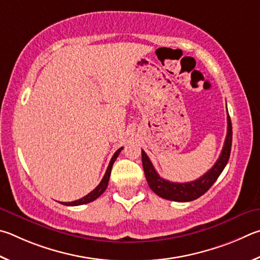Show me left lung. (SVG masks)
<instances>
[{
    "mask_svg": "<svg viewBox=\"0 0 260 260\" xmlns=\"http://www.w3.org/2000/svg\"><path fill=\"white\" fill-rule=\"evenodd\" d=\"M232 135H233V131H232L231 117L230 115H227V135L219 158H218L210 170L206 172L202 177H200L199 179L189 181V183H171L169 180L161 178L156 170L154 169L147 154L142 151L144 172L148 186L158 197L166 200H170V201L188 202L202 197L213 185L218 177L220 176L227 162H229L232 148Z\"/></svg>",
    "mask_w": 260,
    "mask_h": 260,
    "instance_id": "1",
    "label": "left lung"
}]
</instances>
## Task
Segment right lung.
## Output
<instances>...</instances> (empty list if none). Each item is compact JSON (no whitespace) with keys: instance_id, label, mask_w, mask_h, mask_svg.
Wrapping results in <instances>:
<instances>
[{"instance_id":"1","label":"right lung","mask_w":260,"mask_h":260,"mask_svg":"<svg viewBox=\"0 0 260 260\" xmlns=\"http://www.w3.org/2000/svg\"><path fill=\"white\" fill-rule=\"evenodd\" d=\"M122 148H123V147L118 148L117 151H116L115 153H114V155H113V157H112L111 162H109L108 168H107L106 172H105V176L103 177L102 181H100L99 185L92 190V192H90L88 195H85L84 198H82V199H80V200H76V201H73V202H61V204H65V206H81V204L90 203V202L94 201L95 199H98V198L100 197V195H102V194L105 192V189L107 188V185H108L109 176H111V170H112L113 163L115 162V160H116L117 156H118V154H120L121 151H122Z\"/></svg>"}]
</instances>
